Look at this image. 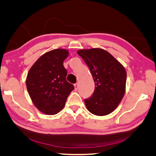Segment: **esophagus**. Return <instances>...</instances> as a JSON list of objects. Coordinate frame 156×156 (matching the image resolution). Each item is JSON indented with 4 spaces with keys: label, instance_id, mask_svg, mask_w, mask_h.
Masks as SVG:
<instances>
[{
    "label": "esophagus",
    "instance_id": "1",
    "mask_svg": "<svg viewBox=\"0 0 156 156\" xmlns=\"http://www.w3.org/2000/svg\"><path fill=\"white\" fill-rule=\"evenodd\" d=\"M78 89V83H76L74 84V89H75V91H77Z\"/></svg>",
    "mask_w": 156,
    "mask_h": 156
}]
</instances>
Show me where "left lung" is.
I'll list each match as a JSON object with an SVG mask.
<instances>
[{
    "label": "left lung",
    "mask_w": 156,
    "mask_h": 156,
    "mask_svg": "<svg viewBox=\"0 0 156 156\" xmlns=\"http://www.w3.org/2000/svg\"><path fill=\"white\" fill-rule=\"evenodd\" d=\"M77 53L89 67L96 86L93 95L84 100L87 109L96 115L109 114L117 108L125 93V67L105 49H80Z\"/></svg>",
    "instance_id": "8db88e82"
}]
</instances>
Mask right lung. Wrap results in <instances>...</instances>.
<instances>
[{
    "mask_svg": "<svg viewBox=\"0 0 156 156\" xmlns=\"http://www.w3.org/2000/svg\"><path fill=\"white\" fill-rule=\"evenodd\" d=\"M69 56L65 49L46 52L31 66L26 78L27 91L35 107L47 115H55L64 108L74 87L66 80L63 62Z\"/></svg>",
    "mask_w": 156,
    "mask_h": 156,
    "instance_id": "add662e5",
    "label": "right lung"
}]
</instances>
